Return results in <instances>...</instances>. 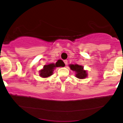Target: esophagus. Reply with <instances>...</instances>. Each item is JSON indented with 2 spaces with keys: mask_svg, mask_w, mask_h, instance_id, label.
<instances>
[{
  "mask_svg": "<svg viewBox=\"0 0 123 123\" xmlns=\"http://www.w3.org/2000/svg\"><path fill=\"white\" fill-rule=\"evenodd\" d=\"M64 63H65L66 66H67V63H68V61H67V60H64Z\"/></svg>",
  "mask_w": 123,
  "mask_h": 123,
  "instance_id": "1",
  "label": "esophagus"
}]
</instances>
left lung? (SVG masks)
Returning a JSON list of instances; mask_svg holds the SVG:
<instances>
[{"label": "left lung", "instance_id": "obj_1", "mask_svg": "<svg viewBox=\"0 0 123 123\" xmlns=\"http://www.w3.org/2000/svg\"><path fill=\"white\" fill-rule=\"evenodd\" d=\"M70 69L73 71H75V77L79 79H85L88 77V71L84 70L82 66L78 64H70L69 65Z\"/></svg>", "mask_w": 123, "mask_h": 123}]
</instances>
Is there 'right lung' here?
Returning a JSON list of instances; mask_svg holds the SVG:
<instances>
[{"instance_id": "obj_1", "label": "right lung", "mask_w": 123, "mask_h": 123, "mask_svg": "<svg viewBox=\"0 0 123 123\" xmlns=\"http://www.w3.org/2000/svg\"><path fill=\"white\" fill-rule=\"evenodd\" d=\"M65 64L62 61H57L56 63H51L43 66V68L39 71V76L43 78H46L53 74V71L56 67H64Z\"/></svg>"}]
</instances>
